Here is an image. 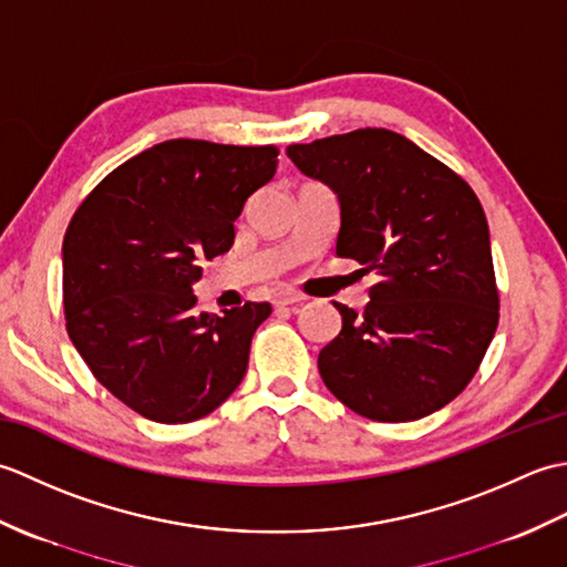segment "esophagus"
Listing matches in <instances>:
<instances>
[{"mask_svg": "<svg viewBox=\"0 0 567 567\" xmlns=\"http://www.w3.org/2000/svg\"><path fill=\"white\" fill-rule=\"evenodd\" d=\"M302 302H305V297L292 292V290H277L275 297H272V305L277 309H280V307H297V305H302Z\"/></svg>", "mask_w": 567, "mask_h": 567, "instance_id": "34e87169", "label": "esophagus"}]
</instances>
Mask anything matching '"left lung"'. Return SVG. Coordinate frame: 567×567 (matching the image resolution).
<instances>
[{
	"instance_id": "8db88e82",
	"label": "left lung",
	"mask_w": 567,
	"mask_h": 567,
	"mask_svg": "<svg viewBox=\"0 0 567 567\" xmlns=\"http://www.w3.org/2000/svg\"><path fill=\"white\" fill-rule=\"evenodd\" d=\"M305 175L341 202L336 256L365 265L363 315L321 348L327 388L372 421H414L461 394L499 323L489 228L477 195L449 165L388 128L292 143Z\"/></svg>"
}]
</instances>
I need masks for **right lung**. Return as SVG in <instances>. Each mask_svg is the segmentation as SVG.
<instances>
[{"instance_id": "add662e5", "label": "right lung", "mask_w": 567, "mask_h": 567, "mask_svg": "<svg viewBox=\"0 0 567 567\" xmlns=\"http://www.w3.org/2000/svg\"><path fill=\"white\" fill-rule=\"evenodd\" d=\"M275 146L173 138L106 175L63 240L65 329L118 402L158 424H189L246 375L268 302L197 315L202 262L234 244L246 199L277 171Z\"/></svg>"}]
</instances>
